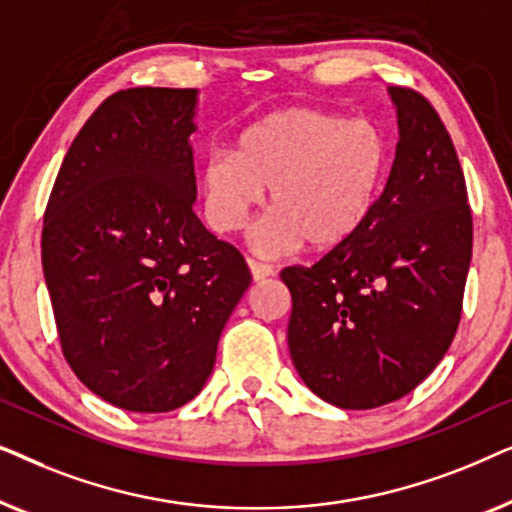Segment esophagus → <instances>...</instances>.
Wrapping results in <instances>:
<instances>
[{
  "mask_svg": "<svg viewBox=\"0 0 512 512\" xmlns=\"http://www.w3.org/2000/svg\"><path fill=\"white\" fill-rule=\"evenodd\" d=\"M249 270H251V277H254V282H263V279L275 275V270H272L268 263H258V261H249Z\"/></svg>",
  "mask_w": 512,
  "mask_h": 512,
  "instance_id": "1",
  "label": "esophagus"
}]
</instances>
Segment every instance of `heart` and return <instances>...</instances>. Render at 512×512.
<instances>
[{"label":"heart","mask_w":512,"mask_h":512,"mask_svg":"<svg viewBox=\"0 0 512 512\" xmlns=\"http://www.w3.org/2000/svg\"><path fill=\"white\" fill-rule=\"evenodd\" d=\"M391 172V144L375 121L319 107H289L240 132L235 153L216 151L200 172L216 233H240L270 188L272 214L256 233L265 256L345 247L373 219Z\"/></svg>","instance_id":"obj_1"}]
</instances>
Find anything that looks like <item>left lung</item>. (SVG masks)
<instances>
[{"label":"left lung","mask_w":512,"mask_h":512,"mask_svg":"<svg viewBox=\"0 0 512 512\" xmlns=\"http://www.w3.org/2000/svg\"><path fill=\"white\" fill-rule=\"evenodd\" d=\"M389 95L398 144L373 219L312 268L282 270L293 366L342 410L398 401L431 375L457 333L471 265L473 216L450 132L415 90Z\"/></svg>","instance_id":"left-lung-1"}]
</instances>
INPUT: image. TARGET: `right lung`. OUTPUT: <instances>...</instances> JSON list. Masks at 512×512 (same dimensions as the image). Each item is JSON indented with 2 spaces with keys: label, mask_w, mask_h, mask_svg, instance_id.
Wrapping results in <instances>:
<instances>
[{
  "label": "right lung",
  "mask_w": 512,
  "mask_h": 512,
  "mask_svg": "<svg viewBox=\"0 0 512 512\" xmlns=\"http://www.w3.org/2000/svg\"><path fill=\"white\" fill-rule=\"evenodd\" d=\"M195 88L107 97L48 198L41 265L62 354L104 401L170 412L205 387L251 272L193 212Z\"/></svg>",
  "instance_id": "1"
}]
</instances>
